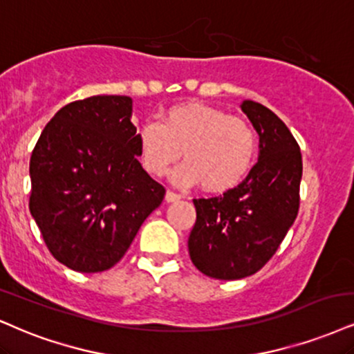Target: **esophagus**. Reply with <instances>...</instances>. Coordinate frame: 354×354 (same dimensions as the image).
Wrapping results in <instances>:
<instances>
[{
    "label": "esophagus",
    "mask_w": 354,
    "mask_h": 354,
    "mask_svg": "<svg viewBox=\"0 0 354 354\" xmlns=\"http://www.w3.org/2000/svg\"><path fill=\"white\" fill-rule=\"evenodd\" d=\"M165 199H166V201H168V203H174V201H180L181 196L178 194V193H173V191H166Z\"/></svg>",
    "instance_id": "1"
}]
</instances>
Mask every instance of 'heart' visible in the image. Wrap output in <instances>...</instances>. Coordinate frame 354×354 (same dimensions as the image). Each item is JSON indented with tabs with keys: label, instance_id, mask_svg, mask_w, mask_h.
Here are the masks:
<instances>
[{
	"label": "heart",
	"instance_id": "b5f03b06",
	"mask_svg": "<svg viewBox=\"0 0 354 354\" xmlns=\"http://www.w3.org/2000/svg\"><path fill=\"white\" fill-rule=\"evenodd\" d=\"M136 138L148 173L165 176L183 150L185 161L171 173V181L181 188L201 183L209 193L239 185L252 169L259 147L249 122L201 102L174 105L163 122H145Z\"/></svg>",
	"mask_w": 354,
	"mask_h": 354
}]
</instances>
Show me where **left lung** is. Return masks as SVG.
I'll return each mask as SVG.
<instances>
[{"mask_svg": "<svg viewBox=\"0 0 354 354\" xmlns=\"http://www.w3.org/2000/svg\"><path fill=\"white\" fill-rule=\"evenodd\" d=\"M259 133V161L221 196L193 199L191 262L204 275L237 280L270 261L299 214L301 153L277 115L252 100L241 105Z\"/></svg>", "mask_w": 354, "mask_h": 354, "instance_id": "8db88e82", "label": "left lung"}]
</instances>
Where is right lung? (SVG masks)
I'll list each match as a JSON object with an SVG mask.
<instances>
[{"label": "right lung", "mask_w": 354, "mask_h": 354, "mask_svg": "<svg viewBox=\"0 0 354 354\" xmlns=\"http://www.w3.org/2000/svg\"><path fill=\"white\" fill-rule=\"evenodd\" d=\"M127 95H93L62 107L34 147L29 211L55 261L82 274L125 255L165 188L140 165Z\"/></svg>", "instance_id": "add662e5"}]
</instances>
